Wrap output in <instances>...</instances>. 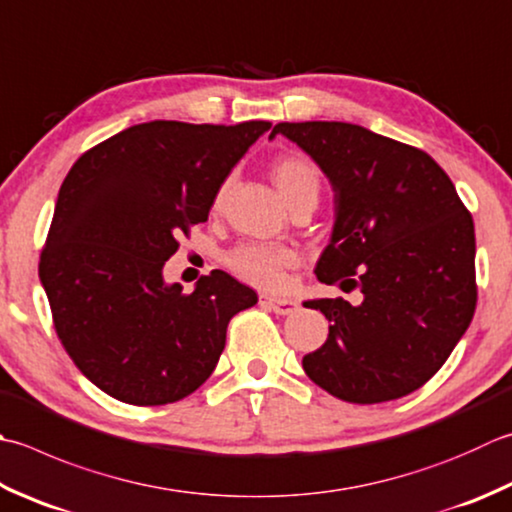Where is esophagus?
I'll list each match as a JSON object with an SVG mask.
<instances>
[{
	"instance_id": "esophagus-1",
	"label": "esophagus",
	"mask_w": 512,
	"mask_h": 512,
	"mask_svg": "<svg viewBox=\"0 0 512 512\" xmlns=\"http://www.w3.org/2000/svg\"><path fill=\"white\" fill-rule=\"evenodd\" d=\"M259 304L270 308L277 315H290L297 308V299H293V297H268V295H262V297H259Z\"/></svg>"
}]
</instances>
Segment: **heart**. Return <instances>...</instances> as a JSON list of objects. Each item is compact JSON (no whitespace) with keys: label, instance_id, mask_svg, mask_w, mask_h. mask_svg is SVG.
<instances>
[{"label":"heart","instance_id":"obj_1","mask_svg":"<svg viewBox=\"0 0 512 512\" xmlns=\"http://www.w3.org/2000/svg\"><path fill=\"white\" fill-rule=\"evenodd\" d=\"M273 179L284 195L286 204L302 193H319V170L304 155L279 157L273 164ZM226 184L217 190L215 206L224 202ZM297 262L293 248L284 244L268 242H244L230 250L226 257L228 268L246 282L264 288H275L282 284L284 270Z\"/></svg>","mask_w":512,"mask_h":512}]
</instances>
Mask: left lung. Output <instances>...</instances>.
I'll return each mask as SVG.
<instances>
[{
  "mask_svg": "<svg viewBox=\"0 0 512 512\" xmlns=\"http://www.w3.org/2000/svg\"><path fill=\"white\" fill-rule=\"evenodd\" d=\"M315 159L335 190V226L315 275L362 302L313 299L328 339L302 364L326 393L379 404L424 386L477 306L475 226L433 157L346 122L273 128Z\"/></svg>",
  "mask_w": 512,
  "mask_h": 512,
  "instance_id": "1",
  "label": "left lung"
}]
</instances>
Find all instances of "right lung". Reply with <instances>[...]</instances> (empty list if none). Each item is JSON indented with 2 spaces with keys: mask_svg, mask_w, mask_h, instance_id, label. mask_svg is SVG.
Listing matches in <instances>:
<instances>
[{
  "mask_svg": "<svg viewBox=\"0 0 512 512\" xmlns=\"http://www.w3.org/2000/svg\"><path fill=\"white\" fill-rule=\"evenodd\" d=\"M268 128L155 119L68 170L39 279L59 342L106 395L162 406L195 393L219 362L230 319L257 304L255 290L224 270L199 277L193 293L166 284L162 270Z\"/></svg>",
  "mask_w": 512,
  "mask_h": 512,
  "instance_id": "add662e5",
  "label": "right lung"
}]
</instances>
